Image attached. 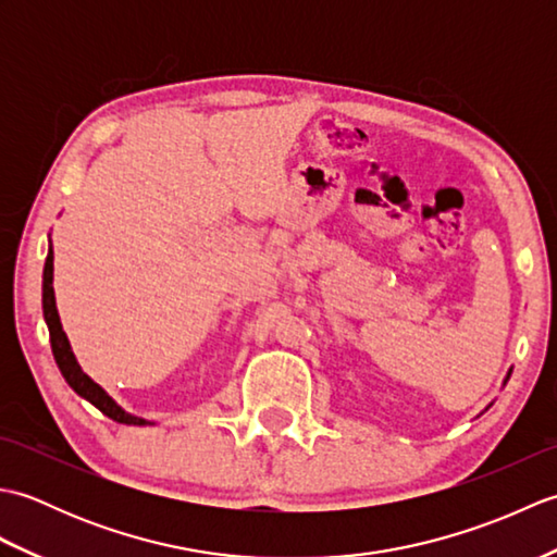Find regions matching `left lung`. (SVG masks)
<instances>
[{"label": "left lung", "instance_id": "1", "mask_svg": "<svg viewBox=\"0 0 557 557\" xmlns=\"http://www.w3.org/2000/svg\"><path fill=\"white\" fill-rule=\"evenodd\" d=\"M512 373V371H510ZM510 373H507V377H510ZM507 377H505V383H507Z\"/></svg>", "mask_w": 557, "mask_h": 557}]
</instances>
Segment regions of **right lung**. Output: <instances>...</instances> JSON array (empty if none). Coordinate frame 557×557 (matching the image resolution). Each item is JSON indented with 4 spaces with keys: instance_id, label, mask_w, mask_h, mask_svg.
<instances>
[{
    "instance_id": "add662e5",
    "label": "right lung",
    "mask_w": 557,
    "mask_h": 557,
    "mask_svg": "<svg viewBox=\"0 0 557 557\" xmlns=\"http://www.w3.org/2000/svg\"><path fill=\"white\" fill-rule=\"evenodd\" d=\"M52 280H54V253H52V244H50V251H47L45 270H42V313H45L47 330H50V342H52L54 361L59 366V371H62L64 381L69 383V387L74 389L76 395H81L83 399H88L92 407H98L104 413V417H110L116 423L152 425V421H146V419H140V417H134V413L124 411L108 393H104V389L96 381H92L90 375L83 373V369H81L76 357H74V351H71V345H69V339H66V333L62 330V323H59Z\"/></svg>"
}]
</instances>
